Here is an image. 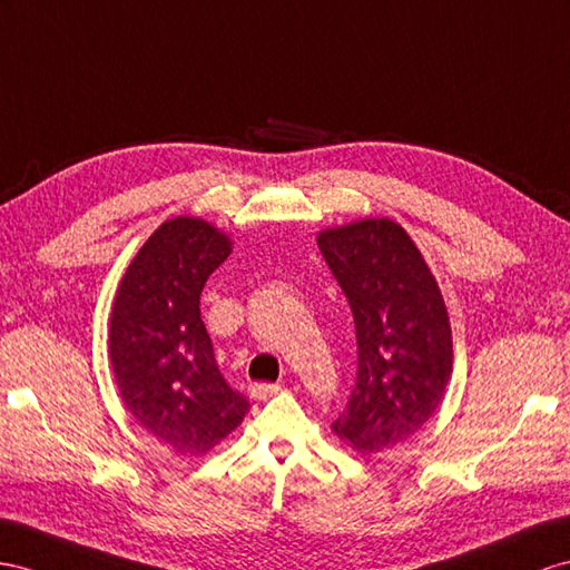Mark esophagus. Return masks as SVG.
<instances>
[{"mask_svg": "<svg viewBox=\"0 0 570 570\" xmlns=\"http://www.w3.org/2000/svg\"><path fill=\"white\" fill-rule=\"evenodd\" d=\"M279 390H282V387L276 385V383H255V385L250 387L255 400H269V397H274Z\"/></svg>", "mask_w": 570, "mask_h": 570, "instance_id": "obj_1", "label": "esophagus"}]
</instances>
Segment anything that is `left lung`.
<instances>
[{
  "label": "left lung",
  "mask_w": 570,
  "mask_h": 570,
  "mask_svg": "<svg viewBox=\"0 0 570 570\" xmlns=\"http://www.w3.org/2000/svg\"><path fill=\"white\" fill-rule=\"evenodd\" d=\"M354 315L356 385L332 429L358 452H381L426 424L452 373L445 303L406 230L363 218L317 236Z\"/></svg>",
  "instance_id": "obj_1"
}]
</instances>
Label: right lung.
<instances>
[{"instance_id": "right-lung-1", "label": "right lung", "mask_w": 570, "mask_h": 570, "mask_svg": "<svg viewBox=\"0 0 570 570\" xmlns=\"http://www.w3.org/2000/svg\"><path fill=\"white\" fill-rule=\"evenodd\" d=\"M226 233L193 216L160 224L127 267L110 315V363L141 429L183 455H204L236 429L247 402L222 375L199 315Z\"/></svg>"}]
</instances>
